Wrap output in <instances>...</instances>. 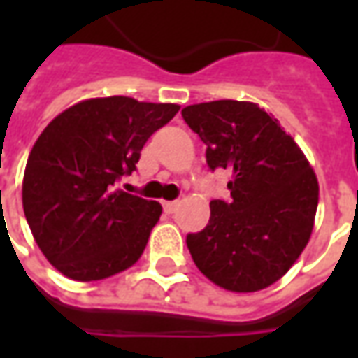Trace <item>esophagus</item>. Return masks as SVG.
<instances>
[{
    "instance_id": "obj_1",
    "label": "esophagus",
    "mask_w": 358,
    "mask_h": 358,
    "mask_svg": "<svg viewBox=\"0 0 358 358\" xmlns=\"http://www.w3.org/2000/svg\"><path fill=\"white\" fill-rule=\"evenodd\" d=\"M163 209H164V213H166V215H172L174 210L178 209V201H164Z\"/></svg>"
}]
</instances>
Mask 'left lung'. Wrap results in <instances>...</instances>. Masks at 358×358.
I'll return each mask as SVG.
<instances>
[{"label":"left lung","instance_id":"8db88e82","mask_svg":"<svg viewBox=\"0 0 358 358\" xmlns=\"http://www.w3.org/2000/svg\"><path fill=\"white\" fill-rule=\"evenodd\" d=\"M207 145L210 171L232 169L230 201H210L209 224L187 234L194 263L210 282L259 292L284 276L307 245L318 182L299 145L255 103H199L182 109Z\"/></svg>","mask_w":358,"mask_h":358}]
</instances>
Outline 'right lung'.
Returning a JSON list of instances; mask_svg holds the SVG:
<instances>
[{"label": "right lung", "mask_w": 358, "mask_h": 358, "mask_svg": "<svg viewBox=\"0 0 358 358\" xmlns=\"http://www.w3.org/2000/svg\"><path fill=\"white\" fill-rule=\"evenodd\" d=\"M174 103L113 95L73 105L45 126L28 157L22 209L38 248L78 282L132 266L161 205L117 189L151 134L178 113Z\"/></svg>", "instance_id": "add662e5"}]
</instances>
